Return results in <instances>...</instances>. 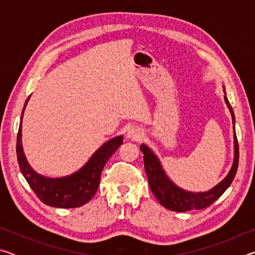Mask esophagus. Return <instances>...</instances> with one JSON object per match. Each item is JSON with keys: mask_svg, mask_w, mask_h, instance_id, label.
Segmentation results:
<instances>
[{"mask_svg": "<svg viewBox=\"0 0 255 255\" xmlns=\"http://www.w3.org/2000/svg\"><path fill=\"white\" fill-rule=\"evenodd\" d=\"M127 137L131 140H138L141 137V131L138 128H130L127 132Z\"/></svg>", "mask_w": 255, "mask_h": 255, "instance_id": "1", "label": "esophagus"}]
</instances>
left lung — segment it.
I'll return each instance as SVG.
<instances>
[{
    "instance_id": "1",
    "label": "left lung",
    "mask_w": 255,
    "mask_h": 255,
    "mask_svg": "<svg viewBox=\"0 0 255 255\" xmlns=\"http://www.w3.org/2000/svg\"><path fill=\"white\" fill-rule=\"evenodd\" d=\"M224 93L226 94L225 90H224ZM224 99L231 111L233 125H235V116L232 106L228 102L226 96H224ZM233 128H234V161H233L231 170L222 182H219L213 189L206 192H190L175 185L164 172L161 162L153 153V150L145 144L140 145V150L144 154V166L148 178L149 188L153 191L154 196L157 198L159 204L167 209L179 211V213L204 209L213 205L226 191V189L234 180L237 166H239V143H237L235 127L233 126Z\"/></svg>"
}]
</instances>
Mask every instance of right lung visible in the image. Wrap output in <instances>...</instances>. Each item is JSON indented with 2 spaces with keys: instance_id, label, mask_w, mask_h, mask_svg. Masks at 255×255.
I'll list each match as a JSON object with an SVG mask.
<instances>
[{
  "instance_id": "obj_1",
  "label": "right lung",
  "mask_w": 255,
  "mask_h": 255,
  "mask_svg": "<svg viewBox=\"0 0 255 255\" xmlns=\"http://www.w3.org/2000/svg\"><path fill=\"white\" fill-rule=\"evenodd\" d=\"M29 99L30 97L24 103L18 137H16V157H18L21 173L27 180L32 191L45 205L56 207V208H76V207L85 205L96 195L99 184H100V176L103 167L111 155L123 144L124 137L117 136L106 141L83 167L71 175L63 176V178H47V176L38 174L30 166L25 158L22 140H21L22 117Z\"/></svg>"
}]
</instances>
